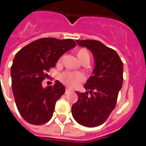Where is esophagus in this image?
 Returning <instances> with one entry per match:
<instances>
[{"mask_svg":"<svg viewBox=\"0 0 146 146\" xmlns=\"http://www.w3.org/2000/svg\"><path fill=\"white\" fill-rule=\"evenodd\" d=\"M70 92H71V91H70V90H69V89H66V92H65V94H66V95H67V94H69V93H70Z\"/></svg>","mask_w":146,"mask_h":146,"instance_id":"obj_1","label":"esophagus"}]
</instances>
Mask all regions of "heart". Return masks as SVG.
I'll use <instances>...</instances> for the list:
<instances>
[{"label":"heart","instance_id":"1","mask_svg":"<svg viewBox=\"0 0 146 146\" xmlns=\"http://www.w3.org/2000/svg\"><path fill=\"white\" fill-rule=\"evenodd\" d=\"M76 56L81 63H88L91 56L89 51L85 48H80L76 52ZM60 80L62 82L70 87H76L82 82L84 77L79 73L73 72H64L60 75Z\"/></svg>","mask_w":146,"mask_h":146}]
</instances>
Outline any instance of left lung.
I'll use <instances>...</instances> for the list:
<instances>
[{"instance_id":"8db88e82","label":"left lung","mask_w":146,"mask_h":146,"mask_svg":"<svg viewBox=\"0 0 146 146\" xmlns=\"http://www.w3.org/2000/svg\"><path fill=\"white\" fill-rule=\"evenodd\" d=\"M76 42L91 50L95 66L93 75L84 84L88 92H76L78 100L72 106V114L78 123L94 127L102 124L116 107L123 85V62L116 51L98 40Z\"/></svg>"}]
</instances>
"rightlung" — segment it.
Segmentation results:
<instances>
[{
	"mask_svg": "<svg viewBox=\"0 0 146 146\" xmlns=\"http://www.w3.org/2000/svg\"><path fill=\"white\" fill-rule=\"evenodd\" d=\"M76 45L72 39L44 37L16 53L11 68V88L18 110L27 122L41 125L51 119L65 87L55 80L54 85L44 88L41 83L58 58Z\"/></svg>",
	"mask_w": 146,
	"mask_h": 146,
	"instance_id": "obj_1",
	"label": "right lung"
}]
</instances>
